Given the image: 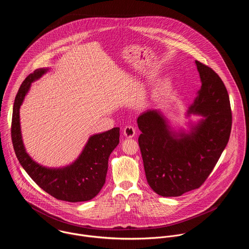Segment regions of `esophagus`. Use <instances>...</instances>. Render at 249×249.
<instances>
[{
	"label": "esophagus",
	"instance_id": "esophagus-1",
	"mask_svg": "<svg viewBox=\"0 0 249 249\" xmlns=\"http://www.w3.org/2000/svg\"><path fill=\"white\" fill-rule=\"evenodd\" d=\"M135 133H136V130L133 126L131 125H128V126H125L124 128V135L126 137V138H133L135 136Z\"/></svg>",
	"mask_w": 249,
	"mask_h": 249
}]
</instances>
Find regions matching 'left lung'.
Segmentation results:
<instances>
[{
    "instance_id": "8db88e82",
    "label": "left lung",
    "mask_w": 249,
    "mask_h": 249,
    "mask_svg": "<svg viewBox=\"0 0 249 249\" xmlns=\"http://www.w3.org/2000/svg\"><path fill=\"white\" fill-rule=\"evenodd\" d=\"M195 63L201 87L185 116L196 115L200 120L190 121L188 130L178 131L157 109L147 110L137 119L147 183L157 195L166 197L199 188L230 137L232 113L227 90L210 67L197 60Z\"/></svg>"
}]
</instances>
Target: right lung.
Masks as SVG:
<instances>
[{
	"mask_svg": "<svg viewBox=\"0 0 249 249\" xmlns=\"http://www.w3.org/2000/svg\"><path fill=\"white\" fill-rule=\"evenodd\" d=\"M49 70L50 68H40L31 73L23 81L16 95L11 124L15 154L27 174L52 196L69 202L87 201L94 198L106 183L108 158L120 142V128L114 127L90 136L79 156L65 167L48 168L36 162L27 152L23 142L20 108L32 83Z\"/></svg>",
	"mask_w": 249,
	"mask_h": 249,
	"instance_id": "right-lung-1",
	"label": "right lung"
}]
</instances>
